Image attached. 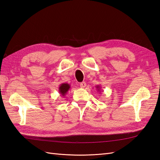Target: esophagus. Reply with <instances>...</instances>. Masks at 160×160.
I'll return each instance as SVG.
<instances>
[{"instance_id": "esophagus-1", "label": "esophagus", "mask_w": 160, "mask_h": 160, "mask_svg": "<svg viewBox=\"0 0 160 160\" xmlns=\"http://www.w3.org/2000/svg\"><path fill=\"white\" fill-rule=\"evenodd\" d=\"M85 86H86L85 82H82V83H80V87H81V88H84L85 87Z\"/></svg>"}]
</instances>
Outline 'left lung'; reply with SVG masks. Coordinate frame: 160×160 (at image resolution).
<instances>
[{"instance_id":"8db88e82","label":"left lung","mask_w":160,"mask_h":160,"mask_svg":"<svg viewBox=\"0 0 160 160\" xmlns=\"http://www.w3.org/2000/svg\"><path fill=\"white\" fill-rule=\"evenodd\" d=\"M96 88H97V89H98V92H101V87H100V85H97Z\"/></svg>"}]
</instances>
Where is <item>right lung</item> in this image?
Returning a JSON list of instances; mask_svg holds the SVG:
<instances>
[{"instance_id":"right-lung-1","label":"right lung","mask_w":160,"mask_h":160,"mask_svg":"<svg viewBox=\"0 0 160 160\" xmlns=\"http://www.w3.org/2000/svg\"><path fill=\"white\" fill-rule=\"evenodd\" d=\"M70 88H71V85L67 83L60 84L59 88H58L59 93H60V95H61L62 97H64V96H65V95L67 93V92H68V90H69Z\"/></svg>"}]
</instances>
